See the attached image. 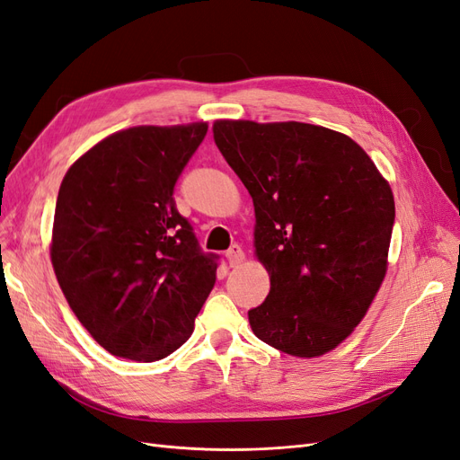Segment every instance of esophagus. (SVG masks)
I'll use <instances>...</instances> for the list:
<instances>
[{"mask_svg":"<svg viewBox=\"0 0 460 460\" xmlns=\"http://www.w3.org/2000/svg\"><path fill=\"white\" fill-rule=\"evenodd\" d=\"M226 261H228L230 268H234V266L240 264V262L243 261V251H242V247L234 243V245L226 251Z\"/></svg>","mask_w":460,"mask_h":460,"instance_id":"obj_1","label":"esophagus"}]
</instances>
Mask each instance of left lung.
I'll return each instance as SVG.
<instances>
[{
  "instance_id": "obj_1",
  "label": "left lung",
  "mask_w": 460,
  "mask_h": 460,
  "mask_svg": "<svg viewBox=\"0 0 460 460\" xmlns=\"http://www.w3.org/2000/svg\"><path fill=\"white\" fill-rule=\"evenodd\" d=\"M213 137L254 204L270 294L249 323L294 357H319L362 321L387 271L389 182L343 134L304 122L217 120Z\"/></svg>"
}]
</instances>
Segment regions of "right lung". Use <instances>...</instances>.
<instances>
[{
  "label": "right lung",
  "mask_w": 460,
  "mask_h": 460,
  "mask_svg": "<svg viewBox=\"0 0 460 460\" xmlns=\"http://www.w3.org/2000/svg\"><path fill=\"white\" fill-rule=\"evenodd\" d=\"M206 134V122L128 128L62 181L54 273L73 314L115 357L153 362L177 351L215 285L218 254L201 251L173 198Z\"/></svg>",
  "instance_id": "add662e5"
}]
</instances>
